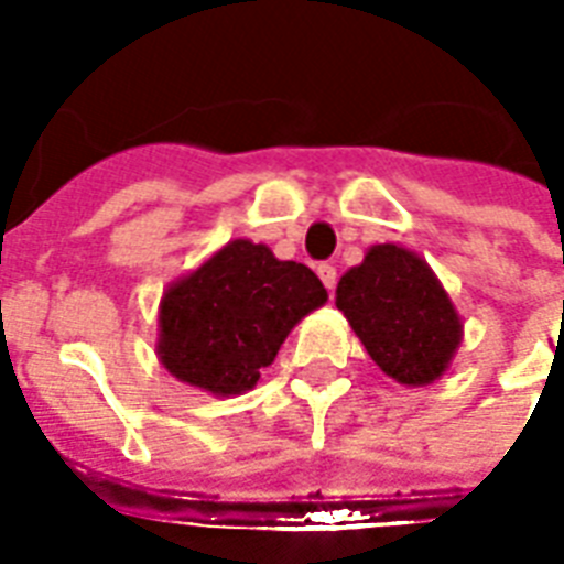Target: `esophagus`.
I'll return each instance as SVG.
<instances>
[{
    "label": "esophagus",
    "mask_w": 564,
    "mask_h": 564,
    "mask_svg": "<svg viewBox=\"0 0 564 564\" xmlns=\"http://www.w3.org/2000/svg\"><path fill=\"white\" fill-rule=\"evenodd\" d=\"M318 278H322V283H325L327 290L334 292V286H336V265H330V263H318Z\"/></svg>",
    "instance_id": "esophagus-1"
}]
</instances>
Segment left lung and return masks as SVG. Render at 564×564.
<instances>
[{
    "instance_id": "obj_1",
    "label": "left lung",
    "mask_w": 564,
    "mask_h": 564,
    "mask_svg": "<svg viewBox=\"0 0 564 564\" xmlns=\"http://www.w3.org/2000/svg\"><path fill=\"white\" fill-rule=\"evenodd\" d=\"M336 307L383 375L427 386L463 343V316L427 260L394 242L371 246L336 283Z\"/></svg>"
}]
</instances>
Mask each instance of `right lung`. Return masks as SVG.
Wrapping results in <instances>:
<instances>
[{
  "label": "right lung",
  "instance_id": "add662e5",
  "mask_svg": "<svg viewBox=\"0 0 564 564\" xmlns=\"http://www.w3.org/2000/svg\"><path fill=\"white\" fill-rule=\"evenodd\" d=\"M327 301L316 274L272 248L230 239L163 290L158 360L181 383L216 398L254 389L283 339Z\"/></svg>",
  "mask_w": 564,
  "mask_h": 564
}]
</instances>
